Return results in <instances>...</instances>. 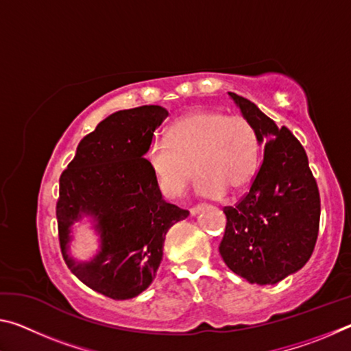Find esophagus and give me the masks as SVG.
Wrapping results in <instances>:
<instances>
[{"instance_id":"obj_1","label":"esophagus","mask_w":351,"mask_h":351,"mask_svg":"<svg viewBox=\"0 0 351 351\" xmlns=\"http://www.w3.org/2000/svg\"><path fill=\"white\" fill-rule=\"evenodd\" d=\"M201 209H203V207H201V206H197V207H192V209H190V215H192V217H195V215H198V213H199V210Z\"/></svg>"}]
</instances>
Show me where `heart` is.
<instances>
[{
  "label": "heart",
  "instance_id": "b5f03b06",
  "mask_svg": "<svg viewBox=\"0 0 351 351\" xmlns=\"http://www.w3.org/2000/svg\"><path fill=\"white\" fill-rule=\"evenodd\" d=\"M145 156L165 197H181L195 167L198 195L221 198L226 190L239 192L254 180L258 138L246 117L201 108L173 122L167 141L154 139Z\"/></svg>",
  "mask_w": 351,
  "mask_h": 351
}]
</instances>
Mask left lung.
Returning a JSON list of instances; mask_svg holds the SVG:
<instances>
[{
	"mask_svg": "<svg viewBox=\"0 0 351 351\" xmlns=\"http://www.w3.org/2000/svg\"><path fill=\"white\" fill-rule=\"evenodd\" d=\"M229 96L257 132L263 162L246 197L224 209L228 223L219 254L249 283L276 285L311 257L319 232V189L294 134L278 128L251 100Z\"/></svg>",
	"mask_w": 351,
	"mask_h": 351,
	"instance_id": "1",
	"label": "left lung"
}]
</instances>
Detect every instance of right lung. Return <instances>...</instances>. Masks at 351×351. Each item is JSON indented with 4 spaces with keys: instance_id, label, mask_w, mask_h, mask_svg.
<instances>
[{
    "instance_id": "1",
    "label": "right lung",
    "mask_w": 351,
    "mask_h": 351,
    "mask_svg": "<svg viewBox=\"0 0 351 351\" xmlns=\"http://www.w3.org/2000/svg\"><path fill=\"white\" fill-rule=\"evenodd\" d=\"M167 116L159 105L112 112L80 141L60 176L57 221L63 258L82 283L110 299H133L150 287L165 235L189 217L162 199L145 159ZM83 217L99 239V251L90 261L70 255L73 224Z\"/></svg>"
}]
</instances>
